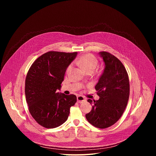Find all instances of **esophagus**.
Wrapping results in <instances>:
<instances>
[{
    "label": "esophagus",
    "mask_w": 156,
    "mask_h": 156,
    "mask_svg": "<svg viewBox=\"0 0 156 156\" xmlns=\"http://www.w3.org/2000/svg\"><path fill=\"white\" fill-rule=\"evenodd\" d=\"M86 101V99L83 96H77V101L79 103H81L82 102H84Z\"/></svg>",
    "instance_id": "obj_1"
}]
</instances>
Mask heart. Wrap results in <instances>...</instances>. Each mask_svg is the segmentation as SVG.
<instances>
[{
  "label": "heart",
  "instance_id": "b5f03b06",
  "mask_svg": "<svg viewBox=\"0 0 156 156\" xmlns=\"http://www.w3.org/2000/svg\"><path fill=\"white\" fill-rule=\"evenodd\" d=\"M75 63L81 67H82L85 71L93 72L98 64V60L96 56L91 54H86L81 57L77 58L75 61ZM72 67V65H69L67 70H70Z\"/></svg>",
  "mask_w": 156,
  "mask_h": 156
}]
</instances>
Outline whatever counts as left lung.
<instances>
[{"mask_svg": "<svg viewBox=\"0 0 156 156\" xmlns=\"http://www.w3.org/2000/svg\"><path fill=\"white\" fill-rule=\"evenodd\" d=\"M99 54L105 63L95 86L100 98L87 100L93 107L86 118L94 126L104 129L115 124L122 115L129 99V82L126 69L119 58L105 51Z\"/></svg>", "mask_w": 156, "mask_h": 156, "instance_id": "8db88e82", "label": "left lung"}]
</instances>
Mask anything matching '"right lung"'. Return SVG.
<instances>
[{"label": "right lung", "instance_id": "1", "mask_svg": "<svg viewBox=\"0 0 156 156\" xmlns=\"http://www.w3.org/2000/svg\"><path fill=\"white\" fill-rule=\"evenodd\" d=\"M78 52L49 51L31 65L25 80V96L29 112L35 121L46 128L60 126L67 120L70 108L76 102L74 94L57 93L66 69Z\"/></svg>", "mask_w": 156, "mask_h": 156}]
</instances>
